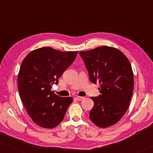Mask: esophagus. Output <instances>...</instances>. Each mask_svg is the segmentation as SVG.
<instances>
[{"instance_id":"34e87169","label":"esophagus","mask_w":153,"mask_h":153,"mask_svg":"<svg viewBox=\"0 0 153 153\" xmlns=\"http://www.w3.org/2000/svg\"><path fill=\"white\" fill-rule=\"evenodd\" d=\"M76 98L77 100H79V101H80V100H82L84 99V97H81V96H78V97H76Z\"/></svg>"}]
</instances>
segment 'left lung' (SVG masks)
Wrapping results in <instances>:
<instances>
[{"label": "left lung", "instance_id": "obj_1", "mask_svg": "<svg viewBox=\"0 0 153 153\" xmlns=\"http://www.w3.org/2000/svg\"><path fill=\"white\" fill-rule=\"evenodd\" d=\"M92 83H100V95L91 97L94 106L90 119L100 127L116 124L129 107L134 89L131 64L120 51L114 47H100L80 51Z\"/></svg>", "mask_w": 153, "mask_h": 153}]
</instances>
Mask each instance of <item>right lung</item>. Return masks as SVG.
Returning <instances> with one entry per match:
<instances>
[{
    "mask_svg": "<svg viewBox=\"0 0 153 153\" xmlns=\"http://www.w3.org/2000/svg\"><path fill=\"white\" fill-rule=\"evenodd\" d=\"M77 53L42 47L31 51L23 60L18 74L19 92L29 116L39 126L54 128L63 120L72 97H60L51 88L58 84Z\"/></svg>",
    "mask_w": 153,
    "mask_h": 153,
    "instance_id": "obj_1",
    "label": "right lung"
}]
</instances>
